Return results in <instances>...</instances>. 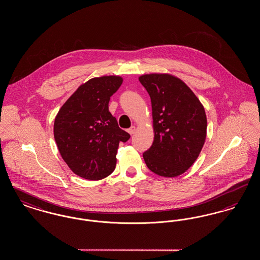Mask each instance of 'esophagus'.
Listing matches in <instances>:
<instances>
[{
  "label": "esophagus",
  "instance_id": "esophagus-1",
  "mask_svg": "<svg viewBox=\"0 0 260 260\" xmlns=\"http://www.w3.org/2000/svg\"><path fill=\"white\" fill-rule=\"evenodd\" d=\"M136 127L135 125H134V126H132V127H129V128L127 129V132H128V134H129V135H134V134L136 133Z\"/></svg>",
  "mask_w": 260,
  "mask_h": 260
}]
</instances>
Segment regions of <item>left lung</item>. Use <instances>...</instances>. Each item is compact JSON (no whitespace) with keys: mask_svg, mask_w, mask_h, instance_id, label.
<instances>
[{"mask_svg":"<svg viewBox=\"0 0 260 260\" xmlns=\"http://www.w3.org/2000/svg\"><path fill=\"white\" fill-rule=\"evenodd\" d=\"M152 104L154 141L143 153L149 170L176 177L195 162L207 137L205 108L179 78L168 73L139 76Z\"/></svg>","mask_w":260,"mask_h":260,"instance_id":"left-lung-1","label":"left lung"}]
</instances>
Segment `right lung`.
<instances>
[{
  "label": "right lung",
  "instance_id": "obj_1",
  "mask_svg": "<svg viewBox=\"0 0 260 260\" xmlns=\"http://www.w3.org/2000/svg\"><path fill=\"white\" fill-rule=\"evenodd\" d=\"M121 76L95 77L82 84L55 116L53 136L63 161L77 175L100 180L116 167L120 142L131 136L121 129L108 109Z\"/></svg>",
  "mask_w": 260,
  "mask_h": 260
}]
</instances>
